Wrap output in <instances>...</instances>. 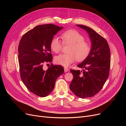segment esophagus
Wrapping results in <instances>:
<instances>
[{"label": "esophagus", "mask_w": 126, "mask_h": 126, "mask_svg": "<svg viewBox=\"0 0 126 126\" xmlns=\"http://www.w3.org/2000/svg\"><path fill=\"white\" fill-rule=\"evenodd\" d=\"M68 70H69V69H68V68H67V67H64V72H67Z\"/></svg>", "instance_id": "34e87169"}]
</instances>
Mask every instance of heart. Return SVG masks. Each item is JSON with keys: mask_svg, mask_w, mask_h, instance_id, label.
<instances>
[{"mask_svg": "<svg viewBox=\"0 0 126 126\" xmlns=\"http://www.w3.org/2000/svg\"><path fill=\"white\" fill-rule=\"evenodd\" d=\"M63 45H70L67 54H60L55 57L57 64L64 67L69 66L77 59L81 62L85 59L91 51V46L85 37L77 30L70 29L63 32L61 35ZM57 38L54 37L50 43L51 50L55 53L62 50L63 44Z\"/></svg>", "mask_w": 126, "mask_h": 126, "instance_id": "obj_1", "label": "heart"}]
</instances>
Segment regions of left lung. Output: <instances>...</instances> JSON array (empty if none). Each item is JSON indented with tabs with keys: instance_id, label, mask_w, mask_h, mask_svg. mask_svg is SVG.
<instances>
[{
	"instance_id": "left-lung-1",
	"label": "left lung",
	"mask_w": 126,
	"mask_h": 126,
	"mask_svg": "<svg viewBox=\"0 0 126 126\" xmlns=\"http://www.w3.org/2000/svg\"><path fill=\"white\" fill-rule=\"evenodd\" d=\"M89 33L91 50L86 59L77 66L83 71L72 69L74 77L70 89L81 98L91 97L102 88L109 75L110 50L106 39L88 27L77 25Z\"/></svg>"
}]
</instances>
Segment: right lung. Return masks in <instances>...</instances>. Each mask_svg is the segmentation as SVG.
Wrapping results in <instances>:
<instances>
[{
  "label": "right lung",
  "mask_w": 126,
  "mask_h": 126,
  "mask_svg": "<svg viewBox=\"0 0 126 126\" xmlns=\"http://www.w3.org/2000/svg\"><path fill=\"white\" fill-rule=\"evenodd\" d=\"M63 27L53 24L37 26L25 33L18 46L20 77L30 91L38 96H48L54 89L56 80L62 75L63 67L51 63L47 70L44 63L52 62L50 43Z\"/></svg>",
  "instance_id": "add662e5"
}]
</instances>
